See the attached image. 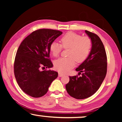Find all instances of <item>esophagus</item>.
Segmentation results:
<instances>
[{
    "label": "esophagus",
    "instance_id": "obj_1",
    "mask_svg": "<svg viewBox=\"0 0 122 122\" xmlns=\"http://www.w3.org/2000/svg\"><path fill=\"white\" fill-rule=\"evenodd\" d=\"M58 75H59V76H64V74H62L61 73H60V72L58 73Z\"/></svg>",
    "mask_w": 122,
    "mask_h": 122
}]
</instances>
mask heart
I'll return each mask as SVG.
<instances>
[{
  "label": "heart",
  "mask_w": 122,
  "mask_h": 122,
  "mask_svg": "<svg viewBox=\"0 0 122 122\" xmlns=\"http://www.w3.org/2000/svg\"><path fill=\"white\" fill-rule=\"evenodd\" d=\"M61 44L53 41L50 46V51L55 57L61 54L62 48L69 49L68 58H61L54 63V67L59 72L66 73L73 68L76 61L82 63L89 56L92 42L89 36H82L74 32H68L64 35L60 40Z\"/></svg>",
  "instance_id": "heart-1"
}]
</instances>
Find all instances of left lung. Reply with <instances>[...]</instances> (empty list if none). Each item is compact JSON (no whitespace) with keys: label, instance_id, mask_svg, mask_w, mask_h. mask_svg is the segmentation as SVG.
Masks as SVG:
<instances>
[{"label":"left lung","instance_id":"obj_1","mask_svg":"<svg viewBox=\"0 0 122 122\" xmlns=\"http://www.w3.org/2000/svg\"><path fill=\"white\" fill-rule=\"evenodd\" d=\"M85 32L92 42V49L88 58L76 68L81 76H69V81L66 86L68 94L77 99H86L98 91L104 81L107 71V58L104 45L100 38L94 33Z\"/></svg>","mask_w":122,"mask_h":122}]
</instances>
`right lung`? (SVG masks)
<instances>
[{
	"label": "right lung",
	"instance_id": "add662e5",
	"mask_svg": "<svg viewBox=\"0 0 122 122\" xmlns=\"http://www.w3.org/2000/svg\"><path fill=\"white\" fill-rule=\"evenodd\" d=\"M62 33L56 30L38 29L21 43L15 58L14 71L19 87L26 94L34 98L44 96L57 78L56 71L41 69L53 67L50 46Z\"/></svg>",
	"mask_w": 122,
	"mask_h": 122
}]
</instances>
